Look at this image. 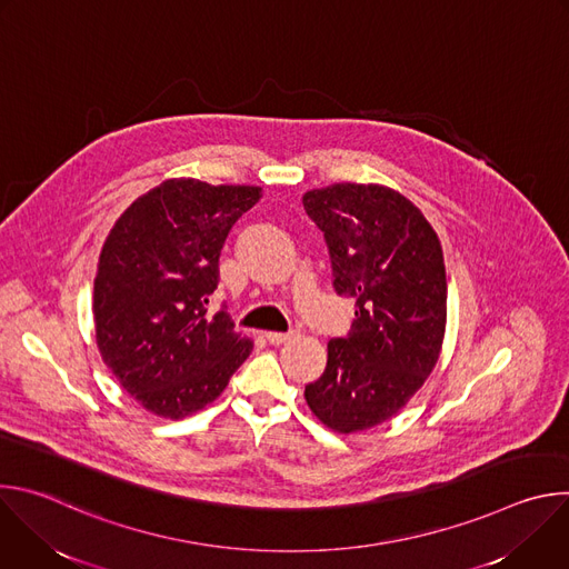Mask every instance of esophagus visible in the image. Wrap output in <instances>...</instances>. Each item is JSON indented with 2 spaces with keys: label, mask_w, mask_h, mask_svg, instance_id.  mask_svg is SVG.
I'll use <instances>...</instances> for the list:
<instances>
[{
  "label": "esophagus",
  "mask_w": 569,
  "mask_h": 569,
  "mask_svg": "<svg viewBox=\"0 0 569 569\" xmlns=\"http://www.w3.org/2000/svg\"><path fill=\"white\" fill-rule=\"evenodd\" d=\"M295 338V333H274V331H268L266 333V340L270 342V345H274V347H279V345H283V342H288V340H292Z\"/></svg>",
  "instance_id": "34e87169"
}]
</instances>
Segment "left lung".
<instances>
[{
  "label": "left lung",
  "mask_w": 569,
  "mask_h": 569,
  "mask_svg": "<svg viewBox=\"0 0 569 569\" xmlns=\"http://www.w3.org/2000/svg\"><path fill=\"white\" fill-rule=\"evenodd\" d=\"M301 202L327 238L336 290L356 299L351 333L329 342L327 369L303 396L323 426L353 435L398 415L439 360L441 240L415 202L382 184L340 182Z\"/></svg>",
  "instance_id": "left-lung-1"
}]
</instances>
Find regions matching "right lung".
I'll list each match as a JSON object with an SVG mask.
<instances>
[{"label":"right lung","instance_id":"1","mask_svg":"<svg viewBox=\"0 0 569 569\" xmlns=\"http://www.w3.org/2000/svg\"><path fill=\"white\" fill-rule=\"evenodd\" d=\"M261 196V187L171 178L110 229L94 277L97 347L146 412L171 421L196 415L250 356L254 342L207 303L231 224Z\"/></svg>","mask_w":569,"mask_h":569}]
</instances>
